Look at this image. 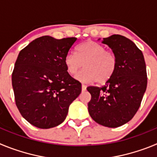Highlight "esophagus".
Returning <instances> with one entry per match:
<instances>
[{
  "mask_svg": "<svg viewBox=\"0 0 157 157\" xmlns=\"http://www.w3.org/2000/svg\"><path fill=\"white\" fill-rule=\"evenodd\" d=\"M86 85H84V84H82V91H84V90H86Z\"/></svg>",
  "mask_w": 157,
  "mask_h": 157,
  "instance_id": "1",
  "label": "esophagus"
}]
</instances>
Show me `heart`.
I'll list each match as a JSON object with an SVG mask.
<instances>
[{"label":"heart","instance_id":"b5f03b06","mask_svg":"<svg viewBox=\"0 0 157 157\" xmlns=\"http://www.w3.org/2000/svg\"><path fill=\"white\" fill-rule=\"evenodd\" d=\"M82 64L84 69L76 75V79L102 84L113 76L117 61L112 51L106 50L104 45L96 41H88L76 48L75 55L68 53L64 57L66 70L71 75H75Z\"/></svg>","mask_w":157,"mask_h":157}]
</instances>
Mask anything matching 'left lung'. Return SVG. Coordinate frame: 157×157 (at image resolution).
<instances>
[{"instance_id":"left-lung-1","label":"left lung","mask_w":157,"mask_h":157,"mask_svg":"<svg viewBox=\"0 0 157 157\" xmlns=\"http://www.w3.org/2000/svg\"><path fill=\"white\" fill-rule=\"evenodd\" d=\"M116 57V68L102 87L89 86L88 111L104 127H120L130 121L141 105L147 87V73L142 52L127 37L113 34L103 38Z\"/></svg>"}]
</instances>
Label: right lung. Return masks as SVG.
I'll use <instances>...</instances> for the list:
<instances>
[{"mask_svg": "<svg viewBox=\"0 0 157 157\" xmlns=\"http://www.w3.org/2000/svg\"><path fill=\"white\" fill-rule=\"evenodd\" d=\"M76 37L42 36L19 53L12 75L16 105L20 114L41 129L63 123L82 85L67 73L64 57Z\"/></svg>", "mask_w": 157, "mask_h": 157, "instance_id": "1", "label": "right lung"}]
</instances>
